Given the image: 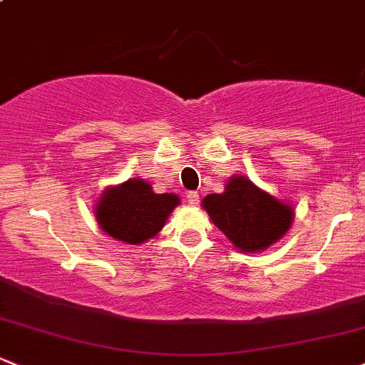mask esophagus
<instances>
[{
  "mask_svg": "<svg viewBox=\"0 0 365 365\" xmlns=\"http://www.w3.org/2000/svg\"><path fill=\"white\" fill-rule=\"evenodd\" d=\"M186 202L190 203V205H198L200 203V195L197 191H190V193L186 195Z\"/></svg>",
  "mask_w": 365,
  "mask_h": 365,
  "instance_id": "34e87169",
  "label": "esophagus"
}]
</instances>
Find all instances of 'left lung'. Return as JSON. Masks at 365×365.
<instances>
[{"label":"left lung","mask_w":365,"mask_h":365,"mask_svg":"<svg viewBox=\"0 0 365 365\" xmlns=\"http://www.w3.org/2000/svg\"><path fill=\"white\" fill-rule=\"evenodd\" d=\"M207 210L235 247L244 252H257L280 240L292 225V207L259 190L244 175H235L225 193L203 198Z\"/></svg>","instance_id":"left-lung-1"}]
</instances>
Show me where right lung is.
Segmentation results:
<instances>
[{
  "label": "right lung",
  "instance_id": "1",
  "mask_svg": "<svg viewBox=\"0 0 365 365\" xmlns=\"http://www.w3.org/2000/svg\"><path fill=\"white\" fill-rule=\"evenodd\" d=\"M178 203L175 195H156L148 182L128 179L121 186L104 191L96 207V217L109 237L137 245L150 240L163 228Z\"/></svg>",
  "mask_w": 365,
  "mask_h": 365
}]
</instances>
